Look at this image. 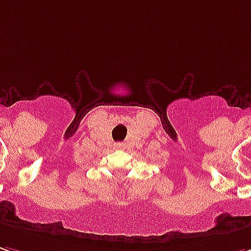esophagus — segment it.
<instances>
[{
	"mask_svg": "<svg viewBox=\"0 0 251 251\" xmlns=\"http://www.w3.org/2000/svg\"><path fill=\"white\" fill-rule=\"evenodd\" d=\"M115 148H118V150H121V148H124V144H122V143L115 144Z\"/></svg>",
	"mask_w": 251,
	"mask_h": 251,
	"instance_id": "1",
	"label": "esophagus"
}]
</instances>
